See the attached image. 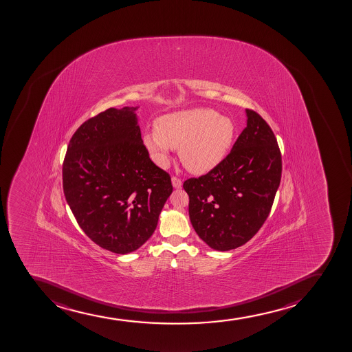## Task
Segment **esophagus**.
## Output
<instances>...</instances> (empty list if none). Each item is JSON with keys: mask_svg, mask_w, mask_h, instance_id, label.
Masks as SVG:
<instances>
[{"mask_svg": "<svg viewBox=\"0 0 352 352\" xmlns=\"http://www.w3.org/2000/svg\"><path fill=\"white\" fill-rule=\"evenodd\" d=\"M171 182H173V186L174 188H181L182 184H183V182H182L181 178L177 177V176H173L171 178Z\"/></svg>", "mask_w": 352, "mask_h": 352, "instance_id": "1", "label": "esophagus"}]
</instances>
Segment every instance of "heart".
Listing matches in <instances>:
<instances>
[{"label": "heart", "mask_w": 352, "mask_h": 352, "mask_svg": "<svg viewBox=\"0 0 352 352\" xmlns=\"http://www.w3.org/2000/svg\"><path fill=\"white\" fill-rule=\"evenodd\" d=\"M236 138L233 119L218 111L198 107L159 118L155 134L144 137L153 159L166 167L171 148H179L185 167L196 174L212 170L225 160Z\"/></svg>", "instance_id": "1"}]
</instances>
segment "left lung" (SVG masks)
I'll use <instances>...</instances> for the list:
<instances>
[{
  "label": "left lung",
  "mask_w": 352,
  "mask_h": 352,
  "mask_svg": "<svg viewBox=\"0 0 352 352\" xmlns=\"http://www.w3.org/2000/svg\"><path fill=\"white\" fill-rule=\"evenodd\" d=\"M247 127L208 174L189 178V215L198 236L227 252L247 243L270 213L281 178V154L267 122L247 109Z\"/></svg>",
  "instance_id": "8db88e82"
}]
</instances>
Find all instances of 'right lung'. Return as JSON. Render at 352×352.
Returning a JSON list of instances; mask_svg holds the SVG:
<instances>
[{"label":"right lung","instance_id":"right-lung-1","mask_svg":"<svg viewBox=\"0 0 352 352\" xmlns=\"http://www.w3.org/2000/svg\"><path fill=\"white\" fill-rule=\"evenodd\" d=\"M138 107H110L73 134L63 164V193L78 226L116 254L140 248L173 192L170 175L149 159Z\"/></svg>","mask_w":352,"mask_h":352}]
</instances>
